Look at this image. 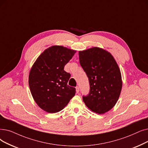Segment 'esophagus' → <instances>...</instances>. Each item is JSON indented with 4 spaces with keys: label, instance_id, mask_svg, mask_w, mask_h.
<instances>
[{
    "label": "esophagus",
    "instance_id": "esophagus-1",
    "mask_svg": "<svg viewBox=\"0 0 148 148\" xmlns=\"http://www.w3.org/2000/svg\"><path fill=\"white\" fill-rule=\"evenodd\" d=\"M75 89H76V92L77 93H79V86H77L75 88Z\"/></svg>",
    "mask_w": 148,
    "mask_h": 148
}]
</instances>
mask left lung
<instances>
[{
	"label": "left lung",
	"mask_w": 148,
	"mask_h": 148,
	"mask_svg": "<svg viewBox=\"0 0 148 148\" xmlns=\"http://www.w3.org/2000/svg\"><path fill=\"white\" fill-rule=\"evenodd\" d=\"M79 61L86 73L90 91L83 100L91 111L99 114L111 110L117 102L122 88L120 68L112 54L99 47L80 51Z\"/></svg>",
	"instance_id": "1"
}]
</instances>
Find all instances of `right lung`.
Here are the masks:
<instances>
[{
	"mask_svg": "<svg viewBox=\"0 0 148 148\" xmlns=\"http://www.w3.org/2000/svg\"><path fill=\"white\" fill-rule=\"evenodd\" d=\"M75 53V50L54 45L45 50L32 66L28 78L30 91L43 111L58 112L75 95V88L68 85L71 74L64 67Z\"/></svg>",
	"mask_w": 148,
	"mask_h": 148,
	"instance_id": "add662e5",
	"label": "right lung"
}]
</instances>
